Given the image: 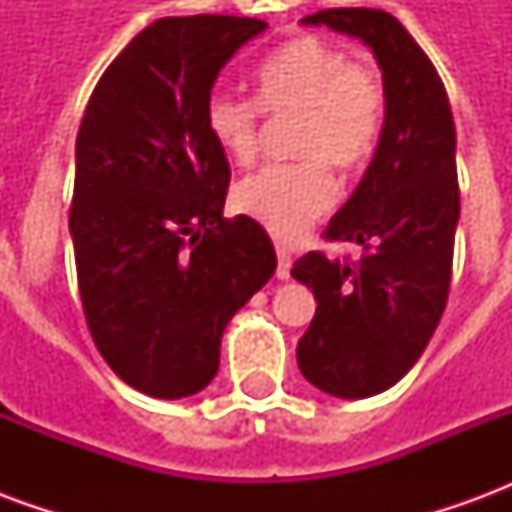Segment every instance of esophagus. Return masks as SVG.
<instances>
[{"label": "esophagus", "instance_id": "34e87169", "mask_svg": "<svg viewBox=\"0 0 512 512\" xmlns=\"http://www.w3.org/2000/svg\"><path fill=\"white\" fill-rule=\"evenodd\" d=\"M277 260V277L290 279V263H293V257H290V249L285 244H277Z\"/></svg>", "mask_w": 512, "mask_h": 512}]
</instances>
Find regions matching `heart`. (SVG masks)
I'll return each instance as SVG.
<instances>
[{"label": "heart", "instance_id": "b5f03b06", "mask_svg": "<svg viewBox=\"0 0 512 512\" xmlns=\"http://www.w3.org/2000/svg\"><path fill=\"white\" fill-rule=\"evenodd\" d=\"M255 101L216 93L205 101V128L238 167L260 147V115H296L293 164L266 167L233 191L235 208L279 238H299L337 202L332 169L356 172L376 153L386 123V84L370 62L351 60L332 40L301 35L268 54L255 71Z\"/></svg>", "mask_w": 512, "mask_h": 512}]
</instances>
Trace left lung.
I'll return each instance as SVG.
<instances>
[{
  "mask_svg": "<svg viewBox=\"0 0 512 512\" xmlns=\"http://www.w3.org/2000/svg\"><path fill=\"white\" fill-rule=\"evenodd\" d=\"M362 38L386 84V123L365 178L323 230L359 260L307 252L293 277L318 310L299 340L304 378L334 397L384 392L414 367L447 307L461 213L455 120L433 62L392 13L332 7L304 18Z\"/></svg>",
  "mask_w": 512,
  "mask_h": 512,
  "instance_id": "1",
  "label": "left lung"
}]
</instances>
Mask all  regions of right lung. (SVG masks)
<instances>
[{
	"label": "right lung",
	"mask_w": 512,
	"mask_h": 512,
	"mask_svg": "<svg viewBox=\"0 0 512 512\" xmlns=\"http://www.w3.org/2000/svg\"><path fill=\"white\" fill-rule=\"evenodd\" d=\"M260 18H158L95 84L76 134L71 224L87 329L106 365L150 397L211 384L227 321L277 252L260 222L224 219L227 156L205 101Z\"/></svg>",
	"instance_id": "1"
}]
</instances>
